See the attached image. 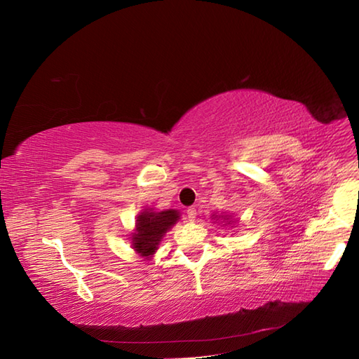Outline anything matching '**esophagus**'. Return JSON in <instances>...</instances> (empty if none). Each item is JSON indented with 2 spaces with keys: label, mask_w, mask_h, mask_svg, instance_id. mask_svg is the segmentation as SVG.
I'll use <instances>...</instances> for the list:
<instances>
[{
  "label": "esophagus",
  "mask_w": 359,
  "mask_h": 359,
  "mask_svg": "<svg viewBox=\"0 0 359 359\" xmlns=\"http://www.w3.org/2000/svg\"><path fill=\"white\" fill-rule=\"evenodd\" d=\"M187 213H188V218H189V221H194L197 218V209L196 208H188V210H187Z\"/></svg>",
  "instance_id": "obj_1"
}]
</instances>
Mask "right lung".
I'll list each match as a JSON object with an SVG mask.
<instances>
[{
	"label": "right lung",
	"mask_w": 359,
	"mask_h": 359,
	"mask_svg": "<svg viewBox=\"0 0 359 359\" xmlns=\"http://www.w3.org/2000/svg\"><path fill=\"white\" fill-rule=\"evenodd\" d=\"M179 219L177 210H163L159 213L155 212H142L137 219V233L132 236V245L141 255H151L158 250V245L163 234L171 225Z\"/></svg>",
	"instance_id": "obj_1"
}]
</instances>
